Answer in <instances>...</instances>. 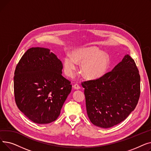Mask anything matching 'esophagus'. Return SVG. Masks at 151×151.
I'll return each mask as SVG.
<instances>
[{
    "instance_id": "obj_1",
    "label": "esophagus",
    "mask_w": 151,
    "mask_h": 151,
    "mask_svg": "<svg viewBox=\"0 0 151 151\" xmlns=\"http://www.w3.org/2000/svg\"><path fill=\"white\" fill-rule=\"evenodd\" d=\"M73 89H76V90H78V89H80V86H79L78 84H75L73 86Z\"/></svg>"
}]
</instances>
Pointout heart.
Segmentation results:
<instances>
[{"mask_svg": "<svg viewBox=\"0 0 151 151\" xmlns=\"http://www.w3.org/2000/svg\"><path fill=\"white\" fill-rule=\"evenodd\" d=\"M71 58L67 55L63 65L65 74L73 76L78 64H82L81 72L88 80H97L104 76L109 67V55L95 47H80L71 52Z\"/></svg>", "mask_w": 151, "mask_h": 151, "instance_id": "1", "label": "heart"}]
</instances>
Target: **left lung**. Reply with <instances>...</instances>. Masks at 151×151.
<instances>
[{"mask_svg":"<svg viewBox=\"0 0 151 151\" xmlns=\"http://www.w3.org/2000/svg\"><path fill=\"white\" fill-rule=\"evenodd\" d=\"M87 114L101 128L121 123L135 108L140 96V76L129 54L104 76L82 83Z\"/></svg>","mask_w":151,"mask_h":151,"instance_id":"left-lung-1","label":"left lung"}]
</instances>
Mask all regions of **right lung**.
Segmentation results:
<instances>
[{"mask_svg":"<svg viewBox=\"0 0 151 151\" xmlns=\"http://www.w3.org/2000/svg\"><path fill=\"white\" fill-rule=\"evenodd\" d=\"M63 64L45 47H31L16 67L14 92L19 109L32 122L46 124L57 119L71 90L63 77Z\"/></svg>","mask_w":151,"mask_h":151,"instance_id":"add662e5","label":"right lung"}]
</instances>
